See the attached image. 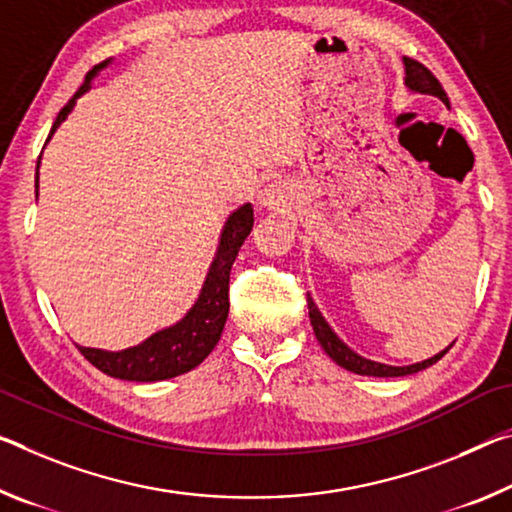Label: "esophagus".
Returning <instances> with one entry per match:
<instances>
[{"mask_svg": "<svg viewBox=\"0 0 512 512\" xmlns=\"http://www.w3.org/2000/svg\"><path fill=\"white\" fill-rule=\"evenodd\" d=\"M280 200H282V193L275 184L264 186L262 191H259V205L266 207V209H275L280 207Z\"/></svg>", "mask_w": 512, "mask_h": 512, "instance_id": "obj_1", "label": "esophagus"}]
</instances>
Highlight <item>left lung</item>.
<instances>
[{
	"label": "left lung",
	"mask_w": 512,
	"mask_h": 512,
	"mask_svg": "<svg viewBox=\"0 0 512 512\" xmlns=\"http://www.w3.org/2000/svg\"><path fill=\"white\" fill-rule=\"evenodd\" d=\"M403 70H405L403 84L410 93L433 95V97H437V100H442L446 107H449V97H446L442 84L433 77L431 70L424 68L421 63L412 61V59H403ZM307 307H310V323L314 328V335H316V339H319L323 351L328 353V358L332 362H337L339 367L358 373V376H376V378L410 376V373H417V371H424V369L431 367V364L440 360L442 355L453 346V344H449L444 348V351L435 353L433 358H428V360H421V362H415V364H403V367H394V364L376 362V360L364 358V355H360V353H355L353 348L348 346L344 339H339L337 332L332 330V326L326 321V316H323L319 307H316L312 296H307Z\"/></svg>",
	"instance_id": "8db88e82"
}]
</instances>
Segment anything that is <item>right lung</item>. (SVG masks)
Instances as JSON below:
<instances>
[{
    "mask_svg": "<svg viewBox=\"0 0 512 512\" xmlns=\"http://www.w3.org/2000/svg\"><path fill=\"white\" fill-rule=\"evenodd\" d=\"M111 63L104 61L95 66L86 75V81L79 86V91L70 97V102L59 111L56 116L52 132L47 136V143L54 136L56 129L63 125L72 109L77 107V100L81 95L91 91L93 79ZM45 143V145H47ZM43 157V152H40ZM38 168L36 166V198H38ZM253 205L243 202L241 207L227 216V221L218 237V246L212 264H209L205 282L202 289L186 314L173 326H166L157 332H152L148 339L141 344L123 348V351H104V348H91L79 346L81 355L93 364V367L107 373L111 378L120 380H134V383H157V380H168L182 373L196 369L198 364L214 351V346L221 339V332L225 328L227 312H230V298H227V289H230V269L237 259L243 241L253 230Z\"/></svg>",
    "mask_w": 512,
    "mask_h": 512,
    "instance_id": "1",
    "label": "right lung"
}]
</instances>
